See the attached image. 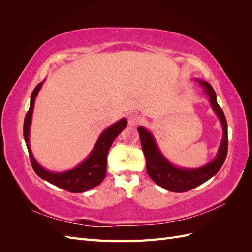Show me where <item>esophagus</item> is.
Instances as JSON below:
<instances>
[{
    "label": "esophagus",
    "instance_id": "obj_1",
    "mask_svg": "<svg viewBox=\"0 0 252 252\" xmlns=\"http://www.w3.org/2000/svg\"><path fill=\"white\" fill-rule=\"evenodd\" d=\"M140 121H141V119L139 116H136V114H130V116L128 117V125L131 127H134L140 123Z\"/></svg>",
    "mask_w": 252,
    "mask_h": 252
}]
</instances>
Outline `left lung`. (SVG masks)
Listing matches in <instances>:
<instances>
[{"label": "left lung", "instance_id": "left-lung-1", "mask_svg": "<svg viewBox=\"0 0 252 252\" xmlns=\"http://www.w3.org/2000/svg\"><path fill=\"white\" fill-rule=\"evenodd\" d=\"M196 81L204 87L205 94L209 96L211 107L217 113L223 127V139L220 142L218 155L212 162L195 169L175 167L159 151L152 134L142 126L138 128L142 149L146 158V170L148 175L156 184L173 192L188 191L208 181L220 169L227 157L228 131L225 114L217 102L216 91L213 90L210 84L199 79H196Z\"/></svg>", "mask_w": 252, "mask_h": 252}]
</instances>
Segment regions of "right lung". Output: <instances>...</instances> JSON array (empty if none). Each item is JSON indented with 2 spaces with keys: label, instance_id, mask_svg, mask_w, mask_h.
I'll return each mask as SVG.
<instances>
[{
  "label": "right lung",
  "instance_id": "add662e5",
  "mask_svg": "<svg viewBox=\"0 0 252 252\" xmlns=\"http://www.w3.org/2000/svg\"><path fill=\"white\" fill-rule=\"evenodd\" d=\"M44 82V81H43ZM43 82L37 84L33 89L32 97H30V107L25 116L24 120V139L26 142V146L29 152V158L32 161V168L35 173L43 180L51 183L52 185L63 188L69 192H84L87 190L101 184L106 175V169H107V154L109 148L112 145L114 139L121 133L123 129L127 126V120L122 119L117 123H114L110 127L101 133L94 145L93 151L87 158L81 163L79 166L73 169L67 170L64 172H51L48 171L35 161L32 155V149L29 146V129L30 123H32V117L34 107L35 97L43 85Z\"/></svg>",
  "mask_w": 252,
  "mask_h": 252
}]
</instances>
